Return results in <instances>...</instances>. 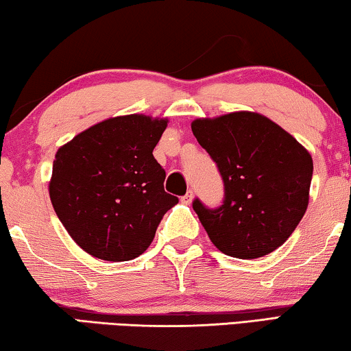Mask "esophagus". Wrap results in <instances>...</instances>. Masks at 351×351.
<instances>
[{"label": "esophagus", "mask_w": 351, "mask_h": 351, "mask_svg": "<svg viewBox=\"0 0 351 351\" xmlns=\"http://www.w3.org/2000/svg\"><path fill=\"white\" fill-rule=\"evenodd\" d=\"M180 201L184 202V204H191V201H193V191H191V190L186 191V195L182 196Z\"/></svg>", "instance_id": "34e87169"}]
</instances>
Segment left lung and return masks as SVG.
Listing matches in <instances>:
<instances>
[{"label":"left lung","mask_w":351,"mask_h":351,"mask_svg":"<svg viewBox=\"0 0 351 351\" xmlns=\"http://www.w3.org/2000/svg\"><path fill=\"white\" fill-rule=\"evenodd\" d=\"M191 131L225 184L218 209L193 202L213 245L241 260L277 250L307 210L313 172L308 150L276 121L248 110L196 119Z\"/></svg>","instance_id":"8db88e82"}]
</instances>
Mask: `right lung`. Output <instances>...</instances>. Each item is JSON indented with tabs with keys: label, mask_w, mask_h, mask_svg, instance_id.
<instances>
[{
	"label": "right lung",
	"mask_w": 351,
	"mask_h": 351,
	"mask_svg": "<svg viewBox=\"0 0 351 351\" xmlns=\"http://www.w3.org/2000/svg\"><path fill=\"white\" fill-rule=\"evenodd\" d=\"M167 121L144 114L110 117L55 154L50 201L88 255L106 261L138 258L179 202L165 191L166 172L154 156Z\"/></svg>",
	"instance_id": "obj_1"
}]
</instances>
